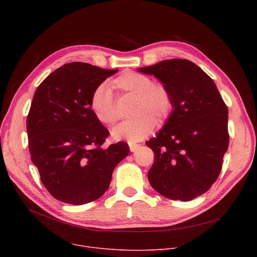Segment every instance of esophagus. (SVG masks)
<instances>
[{"mask_svg": "<svg viewBox=\"0 0 257 257\" xmlns=\"http://www.w3.org/2000/svg\"><path fill=\"white\" fill-rule=\"evenodd\" d=\"M139 147H140V145H138V144H131V143H129V148H130V151L131 152L137 151V149H138Z\"/></svg>", "mask_w": 257, "mask_h": 257, "instance_id": "34e87169", "label": "esophagus"}]
</instances>
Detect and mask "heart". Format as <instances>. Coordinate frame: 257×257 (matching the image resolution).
<instances>
[{"label":"heart","instance_id":"b5f03b06","mask_svg":"<svg viewBox=\"0 0 257 257\" xmlns=\"http://www.w3.org/2000/svg\"><path fill=\"white\" fill-rule=\"evenodd\" d=\"M112 86L123 93L136 96V117L115 126L111 136L116 141L137 143L152 132L155 124H164L173 110V97L169 88L161 83H153L147 75L125 71L112 80ZM89 107L101 124L112 126L118 118L111 90L100 85L90 96Z\"/></svg>","mask_w":257,"mask_h":257}]
</instances>
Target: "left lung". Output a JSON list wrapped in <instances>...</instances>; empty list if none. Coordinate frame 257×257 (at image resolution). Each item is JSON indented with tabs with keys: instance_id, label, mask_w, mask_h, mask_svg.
<instances>
[{
	"instance_id": "8db88e82",
	"label": "left lung",
	"mask_w": 257,
	"mask_h": 257,
	"mask_svg": "<svg viewBox=\"0 0 257 257\" xmlns=\"http://www.w3.org/2000/svg\"><path fill=\"white\" fill-rule=\"evenodd\" d=\"M138 71L155 76L173 97L164 128L146 142L155 154L148 179L164 197L191 201L219 177L229 144L228 108L213 80L190 60H164Z\"/></svg>"
}]
</instances>
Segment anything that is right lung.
<instances>
[{"label": "right lung", "instance_id": "right-lung-1", "mask_svg": "<svg viewBox=\"0 0 257 257\" xmlns=\"http://www.w3.org/2000/svg\"><path fill=\"white\" fill-rule=\"evenodd\" d=\"M116 72L67 63L50 74L33 96L27 116L31 160L48 192L64 203L99 199L130 152L124 142L102 148L109 131L89 107L92 91Z\"/></svg>", "mask_w": 257, "mask_h": 257}]
</instances>
